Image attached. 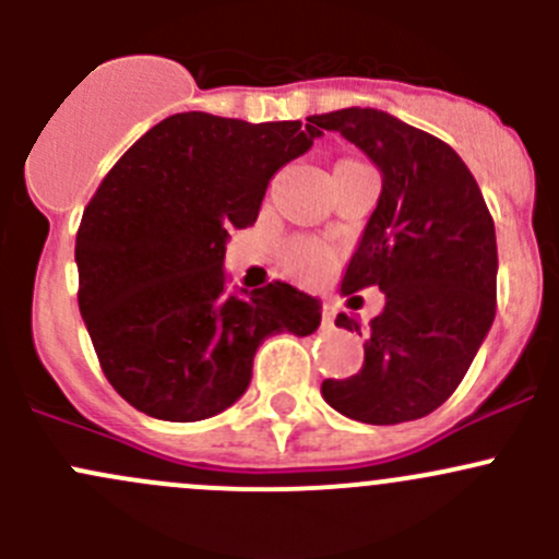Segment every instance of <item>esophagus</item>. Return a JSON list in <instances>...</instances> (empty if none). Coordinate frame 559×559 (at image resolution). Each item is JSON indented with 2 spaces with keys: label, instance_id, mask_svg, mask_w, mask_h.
Masks as SVG:
<instances>
[{
  "label": "esophagus",
  "instance_id": "34e87169",
  "mask_svg": "<svg viewBox=\"0 0 559 559\" xmlns=\"http://www.w3.org/2000/svg\"><path fill=\"white\" fill-rule=\"evenodd\" d=\"M321 316H324V324L332 326V321H335V306L324 302V308H321Z\"/></svg>",
  "mask_w": 559,
  "mask_h": 559
}]
</instances>
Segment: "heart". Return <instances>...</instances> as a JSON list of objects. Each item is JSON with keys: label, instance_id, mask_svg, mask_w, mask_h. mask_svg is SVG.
Returning a JSON list of instances; mask_svg holds the SVG:
<instances>
[{"label": "heart", "instance_id": "obj_1", "mask_svg": "<svg viewBox=\"0 0 559 559\" xmlns=\"http://www.w3.org/2000/svg\"><path fill=\"white\" fill-rule=\"evenodd\" d=\"M284 262L292 273L306 275V278H313L330 262V253L326 248L319 243H311V240H292L289 246L284 248Z\"/></svg>", "mask_w": 559, "mask_h": 559}]
</instances>
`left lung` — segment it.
Here are the masks:
<instances>
[{
    "label": "left lung",
    "instance_id": "1",
    "mask_svg": "<svg viewBox=\"0 0 559 559\" xmlns=\"http://www.w3.org/2000/svg\"><path fill=\"white\" fill-rule=\"evenodd\" d=\"M341 132L381 173L379 205L354 248L341 295L384 292L357 376L321 397L354 421L400 425L432 414L460 386L495 321L498 243L476 178L443 140L376 107L308 118ZM337 326L359 321L337 313Z\"/></svg>",
    "mask_w": 559,
    "mask_h": 559
}]
</instances>
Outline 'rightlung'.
<instances>
[{
	"label": "right lung",
	"mask_w": 559,
	"mask_h": 559,
	"mask_svg": "<svg viewBox=\"0 0 559 559\" xmlns=\"http://www.w3.org/2000/svg\"><path fill=\"white\" fill-rule=\"evenodd\" d=\"M316 138L300 121L175 112L105 175L78 229V306L129 405L165 421L216 416L243 397L264 337L319 330L316 297L281 281L227 292L224 273L229 235Z\"/></svg>",
	"instance_id": "obj_1"
}]
</instances>
